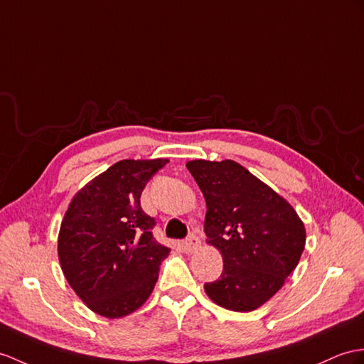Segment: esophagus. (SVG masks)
I'll return each instance as SVG.
<instances>
[{
  "label": "esophagus",
  "mask_w": 364,
  "mask_h": 364,
  "mask_svg": "<svg viewBox=\"0 0 364 364\" xmlns=\"http://www.w3.org/2000/svg\"><path fill=\"white\" fill-rule=\"evenodd\" d=\"M199 245H200L199 237H198V236H194V235H190V236H188L187 239H185V241L182 242L183 250L187 252V253H193V252H196V250L199 249Z\"/></svg>",
  "instance_id": "obj_1"
}]
</instances>
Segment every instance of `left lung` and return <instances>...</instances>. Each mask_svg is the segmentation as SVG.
<instances>
[{
	"label": "left lung",
	"mask_w": 364,
	"mask_h": 364,
	"mask_svg": "<svg viewBox=\"0 0 364 364\" xmlns=\"http://www.w3.org/2000/svg\"><path fill=\"white\" fill-rule=\"evenodd\" d=\"M188 171L207 202L203 230L223 255L219 279L207 295L233 312H252L295 270L306 228L290 203L235 161H191Z\"/></svg>",
	"instance_id": "8db88e82"
}]
</instances>
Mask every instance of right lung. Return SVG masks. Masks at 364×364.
<instances>
[{"label":"right lung","mask_w":364,"mask_h":364,"mask_svg":"<svg viewBox=\"0 0 364 364\" xmlns=\"http://www.w3.org/2000/svg\"><path fill=\"white\" fill-rule=\"evenodd\" d=\"M166 159L120 161L70 200L58 233L69 286L92 312L120 318L145 303L170 249L156 241V219L140 207L146 182Z\"/></svg>","instance_id":"1"}]
</instances>
